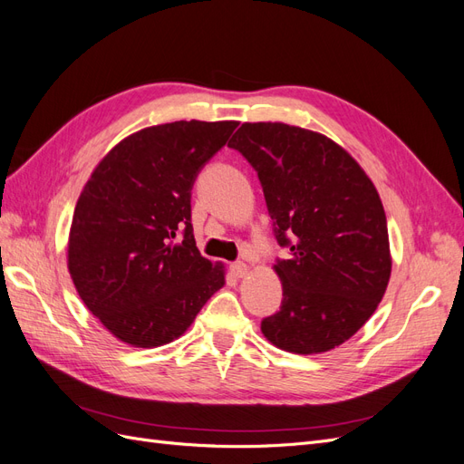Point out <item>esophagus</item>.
I'll use <instances>...</instances> for the list:
<instances>
[{
  "instance_id": "esophagus-1",
  "label": "esophagus",
  "mask_w": 464,
  "mask_h": 464,
  "mask_svg": "<svg viewBox=\"0 0 464 464\" xmlns=\"http://www.w3.org/2000/svg\"><path fill=\"white\" fill-rule=\"evenodd\" d=\"M230 273H232L234 276H237V278H242V276L247 275V265L242 263V261L232 263V265H230Z\"/></svg>"
}]
</instances>
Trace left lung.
Returning a JSON list of instances; mask_svg holds the SVG:
<instances>
[{
  "label": "left lung",
  "mask_w": 464,
  "mask_h": 464,
  "mask_svg": "<svg viewBox=\"0 0 464 464\" xmlns=\"http://www.w3.org/2000/svg\"><path fill=\"white\" fill-rule=\"evenodd\" d=\"M230 149L257 172L273 234L280 310L261 321L275 346L317 354L348 341L382 302L389 276L385 210L358 162L325 135L286 123H242Z\"/></svg>",
  "instance_id": "8db88e82"
}]
</instances>
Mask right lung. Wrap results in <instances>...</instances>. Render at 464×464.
<instances>
[{"label": "right lung", "mask_w": 464, "mask_h": 464, "mask_svg": "<svg viewBox=\"0 0 464 464\" xmlns=\"http://www.w3.org/2000/svg\"><path fill=\"white\" fill-rule=\"evenodd\" d=\"M237 121H172L111 149L77 201L67 265L81 300L120 341L172 343L224 285L201 257L191 189Z\"/></svg>", "instance_id": "add662e5"}]
</instances>
